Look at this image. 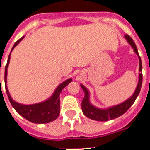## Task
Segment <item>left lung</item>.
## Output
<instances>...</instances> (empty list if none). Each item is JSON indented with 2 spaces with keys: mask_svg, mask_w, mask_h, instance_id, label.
Masks as SVG:
<instances>
[{
  "mask_svg": "<svg viewBox=\"0 0 150 150\" xmlns=\"http://www.w3.org/2000/svg\"><path fill=\"white\" fill-rule=\"evenodd\" d=\"M125 38L128 41V42L131 45L132 49L134 50V52L138 55L139 61H140L139 71L141 72V73L139 74V82L138 84H137V87L136 88L135 92H134V94L132 95L131 97L129 98V100H127L125 102H124L122 104H118L116 106H113V107H111L109 108H107V109H100V108L94 107L89 102V92H88V89L85 88L83 85L81 84L82 89L83 90L85 93L84 98H83V100L82 101V111H83V113L84 114L85 116L88 117V118H90V119L94 120H98V121H107V120H112L116 118V117H119L121 115H123L124 113L126 112L129 108L132 106V104L135 102L137 96L140 93L142 84V60H141V57L138 54V50H137V46H136V44L133 42V40L132 39V38L130 37L129 35H128V34H126Z\"/></svg>",
  "mask_w": 150,
  "mask_h": 150,
  "instance_id": "left-lung-1",
  "label": "left lung"
}]
</instances>
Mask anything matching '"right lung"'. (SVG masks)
<instances>
[{"mask_svg":"<svg viewBox=\"0 0 150 150\" xmlns=\"http://www.w3.org/2000/svg\"><path fill=\"white\" fill-rule=\"evenodd\" d=\"M23 38H24V37H21L20 39L18 40L15 42L13 48H12V50ZM9 59H10V54L8 55L7 64L5 65V90H6V92L8 95V100L10 101L12 106L14 108L15 110L17 111L21 116H23L25 119H26L32 123H35V124H46V123L51 122L53 120L57 119L59 117V112H60L59 95L61 93L62 89L71 82V79H69L59 85L54 91V95L46 101H44L42 103H39V104H31V105H24V104H18V103L12 100L11 96L8 93L7 86H6L7 68H8V63H9Z\"/></svg>","mask_w":150,"mask_h":150,"instance_id":"obj_1","label":"right lung"}]
</instances>
